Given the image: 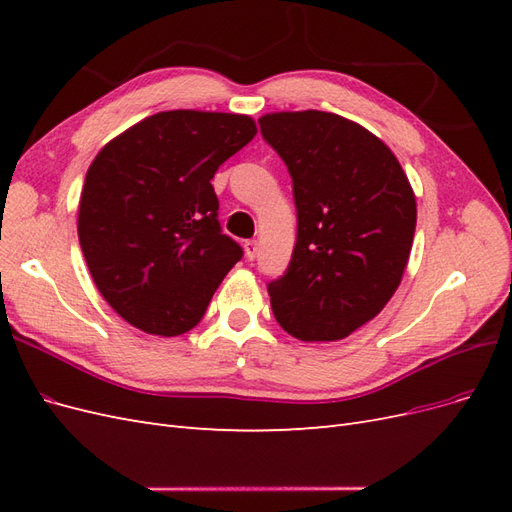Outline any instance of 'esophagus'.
Wrapping results in <instances>:
<instances>
[{
	"label": "esophagus",
	"mask_w": 512,
	"mask_h": 512,
	"mask_svg": "<svg viewBox=\"0 0 512 512\" xmlns=\"http://www.w3.org/2000/svg\"><path fill=\"white\" fill-rule=\"evenodd\" d=\"M243 250H245V258L247 260H254L256 254H258V241L256 239H250L243 243Z\"/></svg>",
	"instance_id": "esophagus-1"
}]
</instances>
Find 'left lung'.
I'll return each instance as SVG.
<instances>
[{
    "label": "left lung",
    "instance_id": "obj_1",
    "mask_svg": "<svg viewBox=\"0 0 512 512\" xmlns=\"http://www.w3.org/2000/svg\"><path fill=\"white\" fill-rule=\"evenodd\" d=\"M260 134L292 177L297 243L267 288L273 316L301 342H335L376 318L408 265L416 200L378 136L322 111L271 113Z\"/></svg>",
    "mask_w": 512,
    "mask_h": 512
}]
</instances>
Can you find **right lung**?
I'll use <instances>...</instances> for the list:
<instances>
[{"mask_svg": "<svg viewBox=\"0 0 512 512\" xmlns=\"http://www.w3.org/2000/svg\"><path fill=\"white\" fill-rule=\"evenodd\" d=\"M256 136L247 115L164 111L91 162L79 241L104 301L151 335L194 329L243 256L222 232L211 179Z\"/></svg>", "mask_w": 512, "mask_h": 512, "instance_id": "add662e5", "label": "right lung"}]
</instances>
